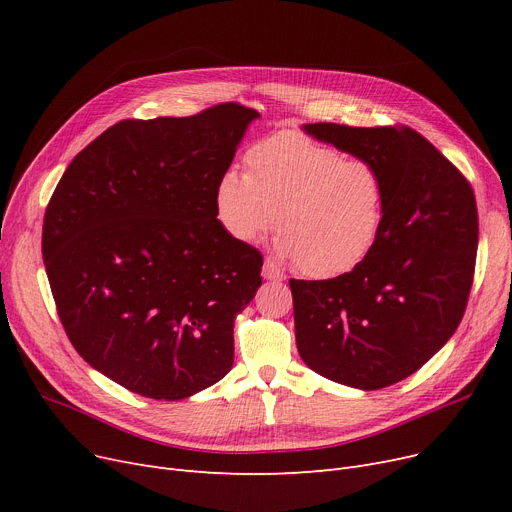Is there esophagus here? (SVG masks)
Listing matches in <instances>:
<instances>
[{"label": "esophagus", "instance_id": "esophagus-1", "mask_svg": "<svg viewBox=\"0 0 512 512\" xmlns=\"http://www.w3.org/2000/svg\"><path fill=\"white\" fill-rule=\"evenodd\" d=\"M263 278L272 280V282H282V280H286V274L280 270V267L272 259H265L263 261Z\"/></svg>", "mask_w": 512, "mask_h": 512}]
</instances>
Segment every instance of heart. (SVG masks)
<instances>
[{
	"mask_svg": "<svg viewBox=\"0 0 512 512\" xmlns=\"http://www.w3.org/2000/svg\"><path fill=\"white\" fill-rule=\"evenodd\" d=\"M245 161L247 174L228 168L213 188L215 218L230 238L249 245L276 222L278 255L313 278L353 272L373 253L388 211L375 161L290 130L251 145Z\"/></svg>",
	"mask_w": 512,
	"mask_h": 512,
	"instance_id": "1",
	"label": "heart"
}]
</instances>
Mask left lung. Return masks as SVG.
<instances>
[{
  "mask_svg": "<svg viewBox=\"0 0 512 512\" xmlns=\"http://www.w3.org/2000/svg\"><path fill=\"white\" fill-rule=\"evenodd\" d=\"M309 137L365 157L388 184L382 238L332 280H290L294 334L307 367L380 390L409 378L459 328L473 284L477 205L469 182L413 128L303 124Z\"/></svg>",
  "mask_w": 512,
  "mask_h": 512,
  "instance_id": "obj_1",
  "label": "left lung"
}]
</instances>
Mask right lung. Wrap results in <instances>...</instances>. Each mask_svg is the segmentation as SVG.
I'll list each match as a JSON object with an SVG mask.
<instances>
[{"label": "right lung", "instance_id": "add662e5", "mask_svg": "<svg viewBox=\"0 0 512 512\" xmlns=\"http://www.w3.org/2000/svg\"><path fill=\"white\" fill-rule=\"evenodd\" d=\"M259 112L122 120L80 151L45 211L43 261L62 326L130 392L182 400L234 363V317L263 257L230 238L213 188Z\"/></svg>", "mask_w": 512, "mask_h": 512}]
</instances>
